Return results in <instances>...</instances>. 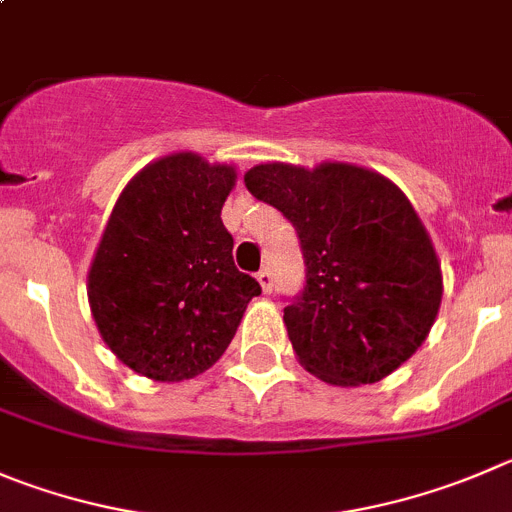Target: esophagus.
I'll use <instances>...</instances> for the list:
<instances>
[{"label": "esophagus", "instance_id": "1", "mask_svg": "<svg viewBox=\"0 0 512 512\" xmlns=\"http://www.w3.org/2000/svg\"><path fill=\"white\" fill-rule=\"evenodd\" d=\"M257 280H260V285H262V290H265V293H272V272H270V267H262V270L257 272Z\"/></svg>", "mask_w": 512, "mask_h": 512}]
</instances>
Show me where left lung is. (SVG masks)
I'll list each match as a JSON object with an SVG mask.
<instances>
[{
    "label": "left lung",
    "mask_w": 512,
    "mask_h": 512,
    "mask_svg": "<svg viewBox=\"0 0 512 512\" xmlns=\"http://www.w3.org/2000/svg\"><path fill=\"white\" fill-rule=\"evenodd\" d=\"M252 197L298 232L303 293L283 321L300 364L336 386L376 384L427 338L442 270L404 191L353 164H260L245 174Z\"/></svg>",
    "instance_id": "8db88e82"
}]
</instances>
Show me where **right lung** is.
<instances>
[{
	"instance_id": "obj_1",
	"label": "right lung",
	"mask_w": 512,
	"mask_h": 512,
	"mask_svg": "<svg viewBox=\"0 0 512 512\" xmlns=\"http://www.w3.org/2000/svg\"><path fill=\"white\" fill-rule=\"evenodd\" d=\"M234 174L181 151L138 171L113 207L88 272L95 326L154 381L204 374L227 351L260 283L234 267L222 224Z\"/></svg>"
}]
</instances>
